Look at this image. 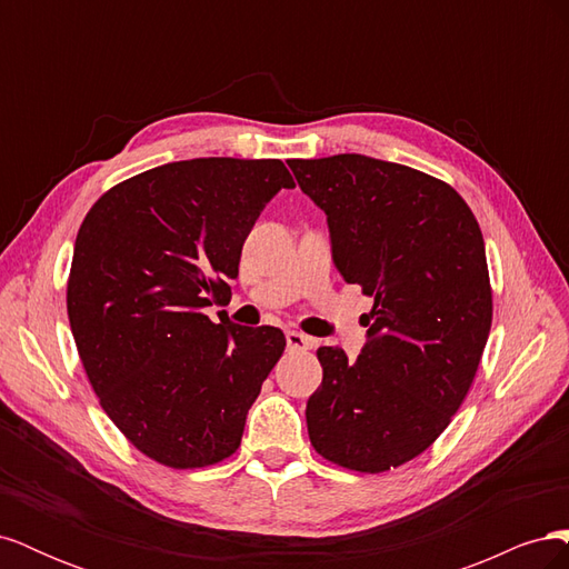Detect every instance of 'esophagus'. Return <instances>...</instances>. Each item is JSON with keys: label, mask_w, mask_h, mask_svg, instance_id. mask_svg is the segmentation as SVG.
<instances>
[{"label": "esophagus", "mask_w": 569, "mask_h": 569, "mask_svg": "<svg viewBox=\"0 0 569 569\" xmlns=\"http://www.w3.org/2000/svg\"><path fill=\"white\" fill-rule=\"evenodd\" d=\"M287 347H289L291 351H308V349H313V339L306 337L303 332L289 330V332H287Z\"/></svg>", "instance_id": "1"}]
</instances>
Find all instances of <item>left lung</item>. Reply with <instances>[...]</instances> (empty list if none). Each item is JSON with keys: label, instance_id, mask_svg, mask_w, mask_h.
<instances>
[{"label": "left lung", "instance_id": "1", "mask_svg": "<svg viewBox=\"0 0 569 569\" xmlns=\"http://www.w3.org/2000/svg\"><path fill=\"white\" fill-rule=\"evenodd\" d=\"M287 163L327 216L341 278L375 299L356 360L318 349L308 437L339 468L387 472L427 451L472 387L493 316L485 237L422 170L360 153Z\"/></svg>", "mask_w": 569, "mask_h": 569}]
</instances>
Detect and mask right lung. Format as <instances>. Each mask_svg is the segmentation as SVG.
Wrapping results in <instances>:
<instances>
[{"label":"right lung","instance_id":"add662e5","mask_svg":"<svg viewBox=\"0 0 569 569\" xmlns=\"http://www.w3.org/2000/svg\"><path fill=\"white\" fill-rule=\"evenodd\" d=\"M295 187L280 159H192L144 170L84 216L66 284L71 332L111 422L173 470L230 458L247 412L284 353L270 325H216L244 239Z\"/></svg>","mask_w":569,"mask_h":569}]
</instances>
